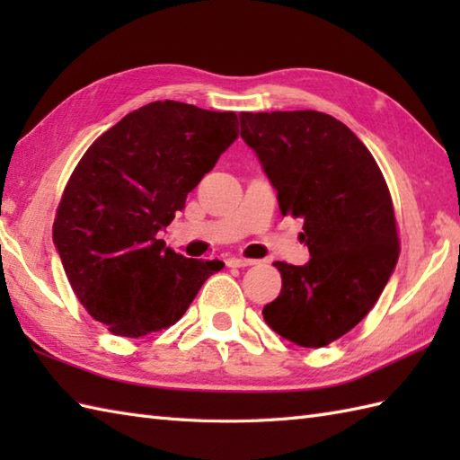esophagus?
I'll use <instances>...</instances> for the list:
<instances>
[{"instance_id": "34e87169", "label": "esophagus", "mask_w": 460, "mask_h": 460, "mask_svg": "<svg viewBox=\"0 0 460 460\" xmlns=\"http://www.w3.org/2000/svg\"><path fill=\"white\" fill-rule=\"evenodd\" d=\"M225 265L227 267H251V265H257L255 259H243V257H229L225 261Z\"/></svg>"}]
</instances>
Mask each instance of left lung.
I'll use <instances>...</instances> for the list:
<instances>
[{"label": "left lung", "instance_id": "8db88e82", "mask_svg": "<svg viewBox=\"0 0 460 460\" xmlns=\"http://www.w3.org/2000/svg\"><path fill=\"white\" fill-rule=\"evenodd\" d=\"M282 215L305 219L310 261H277L282 288L267 324L302 348L344 336L374 308L394 275L399 239L392 195L374 155L346 124L316 111L241 112Z\"/></svg>", "mask_w": 460, "mask_h": 460}]
</instances>
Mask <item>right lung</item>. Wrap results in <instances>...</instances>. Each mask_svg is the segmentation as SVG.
<instances>
[{
	"label": "right lung",
	"instance_id": "add662e5",
	"mask_svg": "<svg viewBox=\"0 0 460 460\" xmlns=\"http://www.w3.org/2000/svg\"><path fill=\"white\" fill-rule=\"evenodd\" d=\"M237 114L155 101L96 138L63 191L53 243L89 314L116 336L175 324L221 261L185 259L158 231L237 140Z\"/></svg>",
	"mask_w": 460,
	"mask_h": 460
}]
</instances>
